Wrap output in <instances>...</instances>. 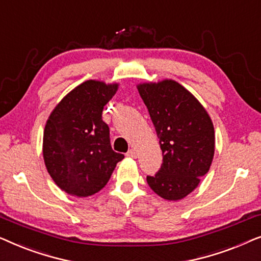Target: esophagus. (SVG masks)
Listing matches in <instances>:
<instances>
[{"label":"esophagus","mask_w":261,"mask_h":261,"mask_svg":"<svg viewBox=\"0 0 261 261\" xmlns=\"http://www.w3.org/2000/svg\"><path fill=\"white\" fill-rule=\"evenodd\" d=\"M127 156H129V158H137V151H135V149H129V151L127 152V154H126Z\"/></svg>","instance_id":"1"}]
</instances>
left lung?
<instances>
[{"label": "left lung", "mask_w": 261, "mask_h": 261, "mask_svg": "<svg viewBox=\"0 0 261 261\" xmlns=\"http://www.w3.org/2000/svg\"><path fill=\"white\" fill-rule=\"evenodd\" d=\"M163 152V164L149 188L167 201L184 198L208 173L215 152L212 119L183 85L172 80L138 85Z\"/></svg>", "instance_id": "obj_1"}]
</instances>
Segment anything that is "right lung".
Wrapping results in <instances>:
<instances>
[{"label":"right lung","mask_w":261,"mask_h":261,"mask_svg":"<svg viewBox=\"0 0 261 261\" xmlns=\"http://www.w3.org/2000/svg\"><path fill=\"white\" fill-rule=\"evenodd\" d=\"M119 84L87 81L70 91L49 115L42 154L49 176L67 194L87 197L106 187L116 164L102 112Z\"/></svg>","instance_id":"1"}]
</instances>
